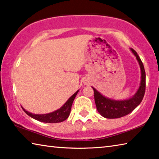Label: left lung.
<instances>
[{
  "mask_svg": "<svg viewBox=\"0 0 159 159\" xmlns=\"http://www.w3.org/2000/svg\"><path fill=\"white\" fill-rule=\"evenodd\" d=\"M130 50L136 57L141 70L140 85L138 90L133 97L123 100H116V99L106 98L98 92L95 88L92 87L94 90L97 110L100 115L106 118H118L128 115L141 103L144 98L145 88H146V74H145L144 67L136 51L134 50L133 48H130Z\"/></svg>",
  "mask_w": 159,
  "mask_h": 159,
  "instance_id": "1",
  "label": "left lung"
}]
</instances>
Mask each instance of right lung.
I'll use <instances>...</instances> for the list:
<instances>
[{"mask_svg":"<svg viewBox=\"0 0 159 159\" xmlns=\"http://www.w3.org/2000/svg\"><path fill=\"white\" fill-rule=\"evenodd\" d=\"M79 90H78L76 93H75L73 95L70 97L68 100H67L64 105L58 109L56 111L49 113V114H32L31 112H29L26 111L25 109H24L22 107L21 108L23 109L24 111H25L26 114L31 118H34L39 121L43 122V123H60L65 120L67 118L69 117L71 112V106L73 104V102L75 98L79 93Z\"/></svg>","mask_w":159,"mask_h":159,"instance_id":"obj_1","label":"right lung"}]
</instances>
